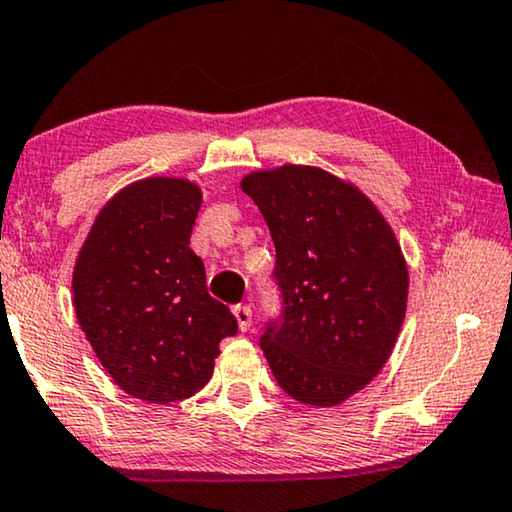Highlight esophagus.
<instances>
[{
	"mask_svg": "<svg viewBox=\"0 0 512 512\" xmlns=\"http://www.w3.org/2000/svg\"><path fill=\"white\" fill-rule=\"evenodd\" d=\"M234 315H236V322H239V329L248 331L250 324H253V310H250V305H236Z\"/></svg>",
	"mask_w": 512,
	"mask_h": 512,
	"instance_id": "1",
	"label": "esophagus"
}]
</instances>
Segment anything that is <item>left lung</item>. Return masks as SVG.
Instances as JSON below:
<instances>
[{
	"label": "left lung",
	"mask_w": 512,
	"mask_h": 512,
	"mask_svg": "<svg viewBox=\"0 0 512 512\" xmlns=\"http://www.w3.org/2000/svg\"><path fill=\"white\" fill-rule=\"evenodd\" d=\"M269 225L276 315L259 347L294 400L333 407L379 375L398 338L409 276L398 241L354 186L285 165L241 181Z\"/></svg>",
	"instance_id": "8db88e82"
}]
</instances>
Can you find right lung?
I'll list each match as a JSON object with an SVG mask.
<instances>
[{"mask_svg": "<svg viewBox=\"0 0 512 512\" xmlns=\"http://www.w3.org/2000/svg\"><path fill=\"white\" fill-rule=\"evenodd\" d=\"M200 204L190 181H137L98 213L75 264L78 322L133 398L167 404L195 395L213 375L218 342L239 331L190 250Z\"/></svg>", "mask_w": 512, "mask_h": 512, "instance_id": "obj_1", "label": "right lung"}]
</instances>
